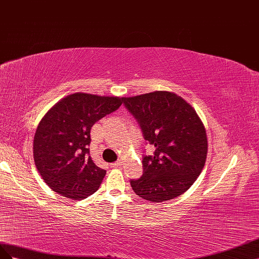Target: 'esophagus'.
Masks as SVG:
<instances>
[{
	"label": "esophagus",
	"instance_id": "obj_1",
	"mask_svg": "<svg viewBox=\"0 0 259 259\" xmlns=\"http://www.w3.org/2000/svg\"><path fill=\"white\" fill-rule=\"evenodd\" d=\"M120 166V161H115V162H113V164H110V167H113V168H118Z\"/></svg>",
	"mask_w": 259,
	"mask_h": 259
}]
</instances>
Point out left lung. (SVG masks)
I'll return each instance as SVG.
<instances>
[{"instance_id":"8db88e82","label":"left lung","mask_w":259,"mask_h":259,"mask_svg":"<svg viewBox=\"0 0 259 259\" xmlns=\"http://www.w3.org/2000/svg\"><path fill=\"white\" fill-rule=\"evenodd\" d=\"M122 103L155 146L153 155L143 156V175L130 180L132 189L154 203L181 195L202 172L207 155L206 130L195 109L167 91L122 98Z\"/></svg>"}]
</instances>
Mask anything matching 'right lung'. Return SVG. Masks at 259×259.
<instances>
[{"instance_id":"1","label":"right lung","mask_w":259,"mask_h":259,"mask_svg":"<svg viewBox=\"0 0 259 259\" xmlns=\"http://www.w3.org/2000/svg\"><path fill=\"white\" fill-rule=\"evenodd\" d=\"M121 104L120 98L78 92L56 103L42 118L33 139L34 164L57 194L83 199L98 191L106 170L90 156L91 128Z\"/></svg>"}]
</instances>
